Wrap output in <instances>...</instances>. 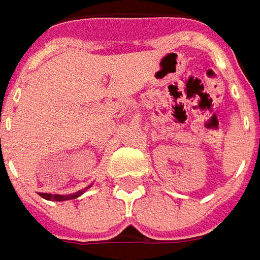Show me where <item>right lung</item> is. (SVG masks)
Here are the masks:
<instances>
[{
	"mask_svg": "<svg viewBox=\"0 0 260 260\" xmlns=\"http://www.w3.org/2000/svg\"><path fill=\"white\" fill-rule=\"evenodd\" d=\"M89 187H90V185H89ZM89 187H86V188H89ZM85 190H79L77 192H73V194H70V196L49 194V192H40V196L43 197V199H46V200H53V202H64V200H72V199H76V197H79V196H82Z\"/></svg>",
	"mask_w": 260,
	"mask_h": 260,
	"instance_id": "1",
	"label": "right lung"
}]
</instances>
